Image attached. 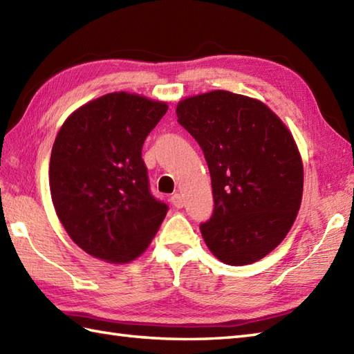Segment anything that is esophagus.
<instances>
[{"label": "esophagus", "instance_id": "esophagus-1", "mask_svg": "<svg viewBox=\"0 0 354 354\" xmlns=\"http://www.w3.org/2000/svg\"><path fill=\"white\" fill-rule=\"evenodd\" d=\"M171 204L175 205L176 208H183L184 207V199H183V196L179 193H175L171 196Z\"/></svg>", "mask_w": 354, "mask_h": 354}]
</instances>
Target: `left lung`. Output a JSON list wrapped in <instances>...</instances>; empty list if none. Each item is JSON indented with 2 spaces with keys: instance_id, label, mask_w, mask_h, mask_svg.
<instances>
[{
  "instance_id": "1",
  "label": "left lung",
  "mask_w": 354,
  "mask_h": 354,
  "mask_svg": "<svg viewBox=\"0 0 354 354\" xmlns=\"http://www.w3.org/2000/svg\"><path fill=\"white\" fill-rule=\"evenodd\" d=\"M176 115L212 176L213 216L201 225L208 250L231 266L259 261L301 205L304 170L290 131L263 102L223 89L187 97Z\"/></svg>"
}]
</instances>
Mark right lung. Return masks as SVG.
<instances>
[{"label":"right lung","mask_w":354,"mask_h":354,"mask_svg":"<svg viewBox=\"0 0 354 354\" xmlns=\"http://www.w3.org/2000/svg\"><path fill=\"white\" fill-rule=\"evenodd\" d=\"M169 106L109 93L65 120L50 158V192L71 240L103 261L129 263L146 251L167 214L149 190L141 149Z\"/></svg>","instance_id":"add662e5"}]
</instances>
